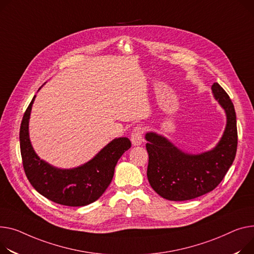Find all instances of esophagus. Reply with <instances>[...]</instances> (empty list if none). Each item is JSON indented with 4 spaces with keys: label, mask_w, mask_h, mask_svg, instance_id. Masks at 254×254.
I'll use <instances>...</instances> for the list:
<instances>
[{
    "label": "esophagus",
    "mask_w": 254,
    "mask_h": 254,
    "mask_svg": "<svg viewBox=\"0 0 254 254\" xmlns=\"http://www.w3.org/2000/svg\"><path fill=\"white\" fill-rule=\"evenodd\" d=\"M130 141L133 146H140L143 143V127H136L132 129Z\"/></svg>",
    "instance_id": "obj_1"
}]
</instances>
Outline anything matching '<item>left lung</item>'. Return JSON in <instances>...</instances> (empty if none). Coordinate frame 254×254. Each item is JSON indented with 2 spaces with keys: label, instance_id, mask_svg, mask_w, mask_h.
I'll use <instances>...</instances> for the list:
<instances>
[{
  "label": "left lung",
  "instance_id": "left-lung-1",
  "mask_svg": "<svg viewBox=\"0 0 254 254\" xmlns=\"http://www.w3.org/2000/svg\"><path fill=\"white\" fill-rule=\"evenodd\" d=\"M211 91L227 118L222 137L212 149L188 153L160 133L147 131L145 134L148 181L162 198L185 201L204 195L217 187L233 164L238 141L234 105L217 82L212 84Z\"/></svg>",
  "mask_w": 254,
  "mask_h": 254
}]
</instances>
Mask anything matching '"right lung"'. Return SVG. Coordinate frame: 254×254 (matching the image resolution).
Returning a JSON list of instances; mask_svg holds the SVG:
<instances>
[{
    "label": "right lung",
    "instance_id": "obj_1",
    "mask_svg": "<svg viewBox=\"0 0 254 254\" xmlns=\"http://www.w3.org/2000/svg\"><path fill=\"white\" fill-rule=\"evenodd\" d=\"M41 88L39 89V91ZM32 98L20 126V151L25 175L41 195L65 206H86L98 200L110 185L116 163L130 141L127 137L115 138L89 161L72 168H60L41 159L29 138V118Z\"/></svg>",
    "mask_w": 254,
    "mask_h": 254
}]
</instances>
